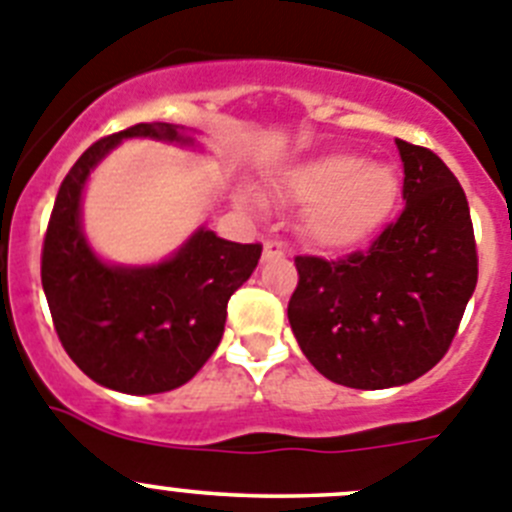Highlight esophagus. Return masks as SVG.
Here are the masks:
<instances>
[{"label": "esophagus", "instance_id": "esophagus-1", "mask_svg": "<svg viewBox=\"0 0 512 512\" xmlns=\"http://www.w3.org/2000/svg\"><path fill=\"white\" fill-rule=\"evenodd\" d=\"M285 247L283 242L278 239H265V245H262V260H275V257H283Z\"/></svg>", "mask_w": 512, "mask_h": 512}]
</instances>
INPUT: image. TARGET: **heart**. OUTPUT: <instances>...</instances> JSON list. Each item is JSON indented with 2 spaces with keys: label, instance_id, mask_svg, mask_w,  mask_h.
Instances as JSON below:
<instances>
[{
  "label": "heart",
  "instance_id": "heart-1",
  "mask_svg": "<svg viewBox=\"0 0 512 512\" xmlns=\"http://www.w3.org/2000/svg\"><path fill=\"white\" fill-rule=\"evenodd\" d=\"M283 193L301 204V232L319 250H349L372 237L393 211L398 176L382 160L331 150L290 168Z\"/></svg>",
  "mask_w": 512,
  "mask_h": 512
}]
</instances>
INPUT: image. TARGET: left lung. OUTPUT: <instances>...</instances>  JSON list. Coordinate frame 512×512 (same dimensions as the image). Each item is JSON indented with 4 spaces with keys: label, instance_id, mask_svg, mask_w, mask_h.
<instances>
[{
    "label": "left lung",
    "instance_id": "obj_1",
    "mask_svg": "<svg viewBox=\"0 0 512 512\" xmlns=\"http://www.w3.org/2000/svg\"><path fill=\"white\" fill-rule=\"evenodd\" d=\"M403 201L367 252L296 257L288 321L298 347L331 382L398 388L449 349L477 285V247L462 186L426 147L398 140Z\"/></svg>",
    "mask_w": 512,
    "mask_h": 512
}]
</instances>
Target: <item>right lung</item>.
<instances>
[{
  "instance_id": "obj_1",
  "label": "right lung",
  "mask_w": 512,
  "mask_h": 512,
  "mask_svg": "<svg viewBox=\"0 0 512 512\" xmlns=\"http://www.w3.org/2000/svg\"><path fill=\"white\" fill-rule=\"evenodd\" d=\"M132 137L196 145L191 132L168 122H142L94 142L55 196L40 273L58 339L78 370L117 393L153 395L181 388L214 354L229 298L247 283L262 247L199 227L155 265L101 260L81 224L84 188L96 165Z\"/></svg>"
}]
</instances>
